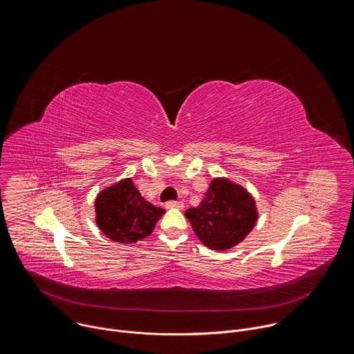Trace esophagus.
I'll return each mask as SVG.
<instances>
[{
  "instance_id": "esophagus-1",
  "label": "esophagus",
  "mask_w": 354,
  "mask_h": 354,
  "mask_svg": "<svg viewBox=\"0 0 354 354\" xmlns=\"http://www.w3.org/2000/svg\"><path fill=\"white\" fill-rule=\"evenodd\" d=\"M166 207L167 209H183L184 207V203L181 201H169L166 203Z\"/></svg>"
}]
</instances>
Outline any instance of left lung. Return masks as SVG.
I'll use <instances>...</instances> for the list:
<instances>
[{
  "label": "left lung",
  "mask_w": 354,
  "mask_h": 354,
  "mask_svg": "<svg viewBox=\"0 0 354 354\" xmlns=\"http://www.w3.org/2000/svg\"><path fill=\"white\" fill-rule=\"evenodd\" d=\"M195 235L213 250H227L241 243L256 225V201L242 185L225 177L212 180L205 198L185 212Z\"/></svg>",
  "instance_id": "obj_1"
}]
</instances>
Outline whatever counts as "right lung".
<instances>
[{
    "mask_svg": "<svg viewBox=\"0 0 354 354\" xmlns=\"http://www.w3.org/2000/svg\"><path fill=\"white\" fill-rule=\"evenodd\" d=\"M94 206L98 228L120 243H136L151 235L166 212L142 198L131 178H123L102 189Z\"/></svg>",
    "mask_w": 354,
    "mask_h": 354,
    "instance_id": "1",
    "label": "right lung"
}]
</instances>
